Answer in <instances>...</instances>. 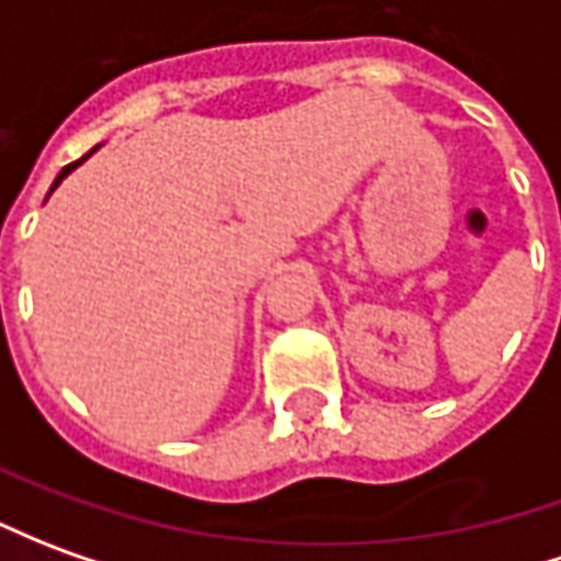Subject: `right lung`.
Wrapping results in <instances>:
<instances>
[{"label": "right lung", "instance_id": "add662e5", "mask_svg": "<svg viewBox=\"0 0 561 561\" xmlns=\"http://www.w3.org/2000/svg\"><path fill=\"white\" fill-rule=\"evenodd\" d=\"M96 148H100V145H96ZM96 148H93V151H96ZM93 151H88V154H84V158H81V160H76V163H69V167H62V170H60V175H57V179H54V185H50V191H48V194H54V187L60 185L62 179H66V175H69V172L76 170V167H81V163H84V160H88L90 154H93Z\"/></svg>", "mask_w": 561, "mask_h": 561}]
</instances>
